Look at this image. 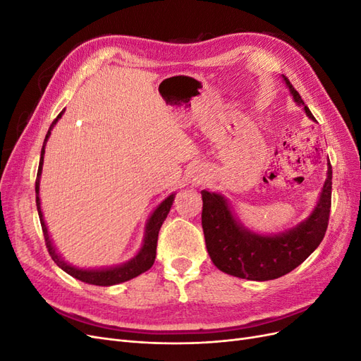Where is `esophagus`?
I'll return each mask as SVG.
<instances>
[{"label": "esophagus", "mask_w": 361, "mask_h": 361, "mask_svg": "<svg viewBox=\"0 0 361 361\" xmlns=\"http://www.w3.org/2000/svg\"><path fill=\"white\" fill-rule=\"evenodd\" d=\"M195 179H197V180H199V182H200V180H202V178H199V176H197V178H195ZM195 179H194V180H195Z\"/></svg>", "instance_id": "1"}]
</instances>
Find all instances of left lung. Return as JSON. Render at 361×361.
I'll return each instance as SVG.
<instances>
[{
  "mask_svg": "<svg viewBox=\"0 0 361 361\" xmlns=\"http://www.w3.org/2000/svg\"><path fill=\"white\" fill-rule=\"evenodd\" d=\"M283 81L293 101L302 105L305 114L314 120L285 75ZM331 179L333 171L329 161L319 200L309 218L290 231L269 236L248 231L236 220L224 195L203 190L202 227L214 265L226 274L256 281L279 279L301 265L318 248L326 232L331 207Z\"/></svg>",
  "mask_w": 361,
  "mask_h": 361,
  "instance_id": "obj_1",
  "label": "left lung"
}]
</instances>
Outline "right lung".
<instances>
[{"label":"right lung","instance_id":"obj_1","mask_svg":"<svg viewBox=\"0 0 361 361\" xmlns=\"http://www.w3.org/2000/svg\"><path fill=\"white\" fill-rule=\"evenodd\" d=\"M64 111V110H63ZM63 111L57 116V118L54 120L52 125L48 129V134L45 137V141H43V147L40 152V162H39V170H37V179H36V204H37V212H39V218H40V224H42V231H43V236H45V244L47 248L49 251V256L52 257V260L64 271L68 272L69 276L78 279L84 283H89V285H96V286H113V285H118V283L128 281L130 279H134L140 274H143L147 269L152 268L157 257V243H158V233L159 228L166 220L170 207L173 204L174 200V194H170L169 197L164 200L157 209L154 211V214L150 215V218L147 220L146 224V232H145V239H143V245H141L138 253L125 264L117 265V267H111V268H102V269H81L72 267L69 264H66L61 259V256L56 251V247L52 245L51 236L48 233V227L45 224V220H43V214L40 209V197H39V188H40V174H42V167H43V155H45V146L47 141L51 135V129L54 128L59 122V118L63 116Z\"/></svg>","mask_w":361,"mask_h":361}]
</instances>
